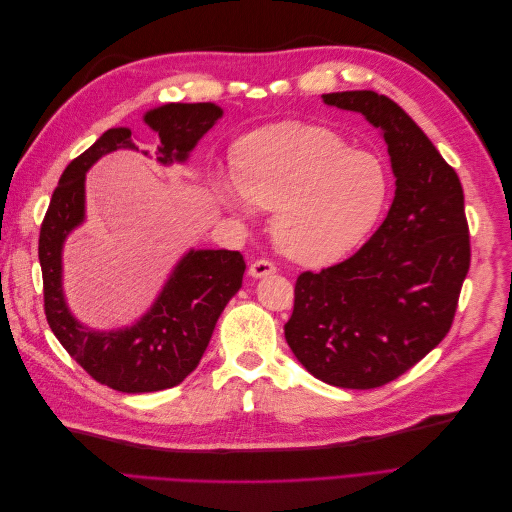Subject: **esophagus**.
Listing matches in <instances>:
<instances>
[{
	"mask_svg": "<svg viewBox=\"0 0 512 512\" xmlns=\"http://www.w3.org/2000/svg\"><path fill=\"white\" fill-rule=\"evenodd\" d=\"M277 269H275V265L271 260H265V258H260V260H254L252 265H250V275L252 277H267V275H271V273H275Z\"/></svg>",
	"mask_w": 512,
	"mask_h": 512,
	"instance_id": "obj_1",
	"label": "esophagus"
}]
</instances>
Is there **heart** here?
Returning <instances> with one entry per match:
<instances>
[{
    "mask_svg": "<svg viewBox=\"0 0 512 512\" xmlns=\"http://www.w3.org/2000/svg\"><path fill=\"white\" fill-rule=\"evenodd\" d=\"M215 198L239 215L273 209V237L301 265H331L371 230L389 196V173L333 130L286 121L241 138L235 175L213 173Z\"/></svg>",
    "mask_w": 512,
    "mask_h": 512,
    "instance_id": "b5f03b06",
    "label": "heart"
}]
</instances>
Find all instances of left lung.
Returning a JSON list of instances; mask_svg holds the SVG:
<instances>
[{
	"mask_svg": "<svg viewBox=\"0 0 512 512\" xmlns=\"http://www.w3.org/2000/svg\"><path fill=\"white\" fill-rule=\"evenodd\" d=\"M322 100L361 113L382 132L395 198L359 252L299 275L284 335L318 380L376 389L406 374L451 329L470 269L463 190L427 134L391 98L363 89Z\"/></svg>",
	"mask_w": 512,
	"mask_h": 512,
	"instance_id": "left-lung-1",
	"label": "left lung"
}]
</instances>
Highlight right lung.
I'll return each mask as SVG.
<instances>
[{"label":"right lung","mask_w":512,"mask_h":512,"mask_svg":"<svg viewBox=\"0 0 512 512\" xmlns=\"http://www.w3.org/2000/svg\"><path fill=\"white\" fill-rule=\"evenodd\" d=\"M222 115L213 102H170L151 108L143 121L160 136L158 162L168 166L188 160ZM117 149L138 151L130 128L106 130L66 166L53 192L38 243L44 314L59 344L91 378L121 393H153L183 382L203 359L215 322L241 288L245 260L239 252L190 250L147 314L130 327L96 331L76 320L64 294L61 252L70 232L85 222V173ZM143 153L149 156V151Z\"/></svg>","instance_id":"1"}]
</instances>
